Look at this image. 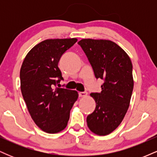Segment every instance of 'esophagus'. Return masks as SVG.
<instances>
[{
	"instance_id": "1",
	"label": "esophagus",
	"mask_w": 157,
	"mask_h": 157,
	"mask_svg": "<svg viewBox=\"0 0 157 157\" xmlns=\"http://www.w3.org/2000/svg\"><path fill=\"white\" fill-rule=\"evenodd\" d=\"M86 95H87V93H86V92H80V93H79V96H80V97H86Z\"/></svg>"
}]
</instances>
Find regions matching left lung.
<instances>
[{
    "label": "left lung",
    "instance_id": "obj_1",
    "mask_svg": "<svg viewBox=\"0 0 157 157\" xmlns=\"http://www.w3.org/2000/svg\"><path fill=\"white\" fill-rule=\"evenodd\" d=\"M92 66L97 79H102L101 92L90 94L96 102L86 119L91 132L105 136L120 125L134 89L132 63L128 54L109 40L86 38L78 42Z\"/></svg>",
    "mask_w": 157,
    "mask_h": 157
}]
</instances>
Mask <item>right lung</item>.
Instances as JSON below:
<instances>
[{"mask_svg":"<svg viewBox=\"0 0 157 157\" xmlns=\"http://www.w3.org/2000/svg\"><path fill=\"white\" fill-rule=\"evenodd\" d=\"M77 38L47 39L28 52L20 71L21 90L35 123L44 132L65 129L70 111L78 98L77 91L55 88L63 80L58 63Z\"/></svg>","mask_w":157,"mask_h":157,"instance_id":"obj_1","label":"right lung"}]
</instances>
